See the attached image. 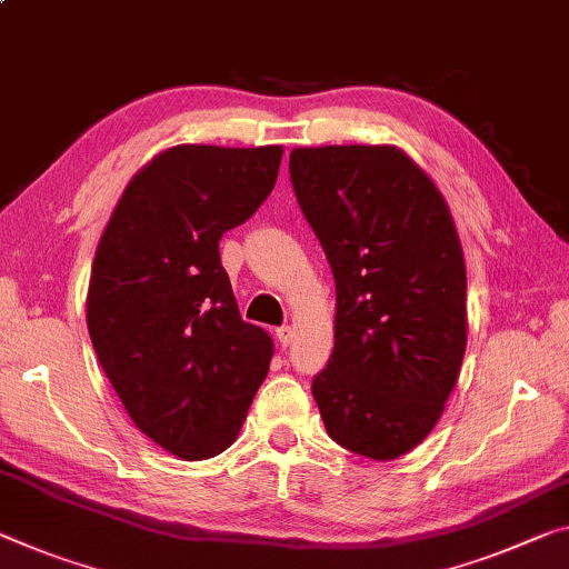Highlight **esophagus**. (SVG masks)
I'll return each mask as SVG.
<instances>
[{
	"label": "esophagus",
	"instance_id": "obj_1",
	"mask_svg": "<svg viewBox=\"0 0 569 569\" xmlns=\"http://www.w3.org/2000/svg\"><path fill=\"white\" fill-rule=\"evenodd\" d=\"M276 337H278V341H281V347H288L293 341V329L291 327H278Z\"/></svg>",
	"mask_w": 569,
	"mask_h": 569
}]
</instances>
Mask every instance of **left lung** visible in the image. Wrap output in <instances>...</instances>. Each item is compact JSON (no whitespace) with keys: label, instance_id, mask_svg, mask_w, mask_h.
<instances>
[{"label":"left lung","instance_id":"1","mask_svg":"<svg viewBox=\"0 0 569 569\" xmlns=\"http://www.w3.org/2000/svg\"><path fill=\"white\" fill-rule=\"evenodd\" d=\"M291 184L337 283L311 395L331 440L390 461L443 412L466 351V266L443 194L395 147L293 149Z\"/></svg>","mask_w":569,"mask_h":569}]
</instances>
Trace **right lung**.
Here are the masks:
<instances>
[{
	"label": "right lung",
	"mask_w": 569,
	"mask_h": 569,
	"mask_svg": "<svg viewBox=\"0 0 569 569\" xmlns=\"http://www.w3.org/2000/svg\"><path fill=\"white\" fill-rule=\"evenodd\" d=\"M281 147L182 143L143 167L98 242L88 333L133 426L184 461L236 440L273 341L240 319L220 238L266 202Z\"/></svg>",
	"instance_id": "obj_1"
}]
</instances>
